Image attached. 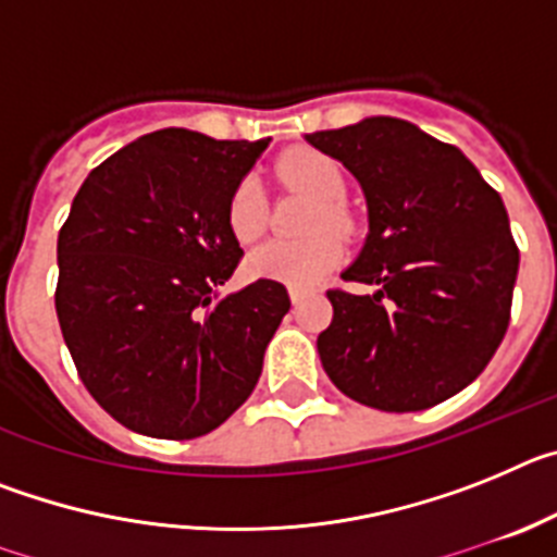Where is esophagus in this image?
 Returning <instances> with one entry per match:
<instances>
[{"label":"esophagus","mask_w":557,"mask_h":557,"mask_svg":"<svg viewBox=\"0 0 557 557\" xmlns=\"http://www.w3.org/2000/svg\"><path fill=\"white\" fill-rule=\"evenodd\" d=\"M304 298H307V293H304V289H298V287H289V301H293L295 307H298V304H301Z\"/></svg>","instance_id":"1"}]
</instances>
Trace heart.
<instances>
[{"label": "heart", "mask_w": 557, "mask_h": 557, "mask_svg": "<svg viewBox=\"0 0 557 557\" xmlns=\"http://www.w3.org/2000/svg\"><path fill=\"white\" fill-rule=\"evenodd\" d=\"M275 172L284 184L304 189L318 200V209L312 211L307 228L312 236L301 243L273 239V243L259 245L245 259V273L250 278H268V282L287 284V287H314L343 259V245L332 231H339V234L348 231L346 211L339 206L346 200V172L332 156L309 150V147L282 156ZM225 225L236 243L243 245H250L262 236L264 225H268V206H264L262 186L250 175H245L231 189L228 203H225Z\"/></svg>", "instance_id": "1"}]
</instances>
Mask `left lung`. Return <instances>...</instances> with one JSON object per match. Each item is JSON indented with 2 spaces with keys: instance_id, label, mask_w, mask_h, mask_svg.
Instances as JSON below:
<instances>
[{
  "instance_id": "1",
  "label": "left lung",
  "mask_w": 557,
  "mask_h": 557,
  "mask_svg": "<svg viewBox=\"0 0 557 557\" xmlns=\"http://www.w3.org/2000/svg\"><path fill=\"white\" fill-rule=\"evenodd\" d=\"M307 141L343 161L368 200V239L334 318L318 337L323 371L359 405L435 407L471 385L510 323L519 248L508 211L455 145L393 116H371Z\"/></svg>"
}]
</instances>
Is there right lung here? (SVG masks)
I'll return each instance as SVG.
<instances>
[{"mask_svg":"<svg viewBox=\"0 0 557 557\" xmlns=\"http://www.w3.org/2000/svg\"><path fill=\"white\" fill-rule=\"evenodd\" d=\"M270 139L166 127L88 172L58 234L55 309L86 391L122 426L189 441L245 405L284 284L220 298L243 248L225 203Z\"/></svg>","mask_w":557,"mask_h":557,"instance_id":"add662e5","label":"right lung"}]
</instances>
